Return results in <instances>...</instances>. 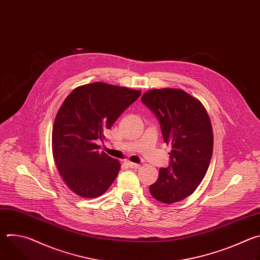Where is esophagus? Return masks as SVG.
<instances>
[{"label": "esophagus", "instance_id": "esophagus-1", "mask_svg": "<svg viewBox=\"0 0 260 260\" xmlns=\"http://www.w3.org/2000/svg\"><path fill=\"white\" fill-rule=\"evenodd\" d=\"M126 165L132 169H139L141 167L139 164H135V162H132V161H126Z\"/></svg>", "mask_w": 260, "mask_h": 260}]
</instances>
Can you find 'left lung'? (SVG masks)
I'll use <instances>...</instances> for the list:
<instances>
[{
	"label": "left lung",
	"instance_id": "left-lung-1",
	"mask_svg": "<svg viewBox=\"0 0 260 260\" xmlns=\"http://www.w3.org/2000/svg\"><path fill=\"white\" fill-rule=\"evenodd\" d=\"M159 121L165 143L171 145L170 166L150 185L152 197L174 204L190 196L205 177L213 153V132L203 104L182 89H151L142 96Z\"/></svg>",
	"mask_w": 260,
	"mask_h": 260
}]
</instances>
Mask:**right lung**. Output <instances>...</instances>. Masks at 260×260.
Segmentation results:
<instances>
[{"label":"right lung","mask_w":260,"mask_h":260,"mask_svg":"<svg viewBox=\"0 0 260 260\" xmlns=\"http://www.w3.org/2000/svg\"><path fill=\"white\" fill-rule=\"evenodd\" d=\"M140 95V90L94 82L74 89L60 106L52 152L59 175L77 196L100 197L116 179L119 161L100 152L96 143Z\"/></svg>","instance_id":"obj_1"}]
</instances>
